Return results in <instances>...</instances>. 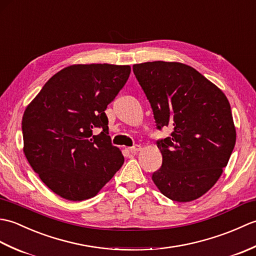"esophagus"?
<instances>
[{
	"instance_id": "34e87169",
	"label": "esophagus",
	"mask_w": 256,
	"mask_h": 256,
	"mask_svg": "<svg viewBox=\"0 0 256 256\" xmlns=\"http://www.w3.org/2000/svg\"><path fill=\"white\" fill-rule=\"evenodd\" d=\"M128 150H130V152H131L132 154H138V152L140 150V145H134L133 148H130Z\"/></svg>"
}]
</instances>
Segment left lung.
I'll use <instances>...</instances> for the list:
<instances>
[{"instance_id": "obj_1", "label": "left lung", "mask_w": 256, "mask_h": 256, "mask_svg": "<svg viewBox=\"0 0 256 256\" xmlns=\"http://www.w3.org/2000/svg\"><path fill=\"white\" fill-rule=\"evenodd\" d=\"M153 108L157 128L170 138L157 142L162 162L152 176L160 192L177 202L200 198L214 186L234 148L230 103L194 68L176 62L133 64Z\"/></svg>"}]
</instances>
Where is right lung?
<instances>
[{"instance_id": "add662e5", "label": "right lung", "mask_w": 256, "mask_h": 256, "mask_svg": "<svg viewBox=\"0 0 256 256\" xmlns=\"http://www.w3.org/2000/svg\"><path fill=\"white\" fill-rule=\"evenodd\" d=\"M131 74L130 66L78 64L62 69L26 106L24 154L40 180L70 201L98 194L124 162L108 136V104ZM99 128L102 133L93 134Z\"/></svg>"}]
</instances>
